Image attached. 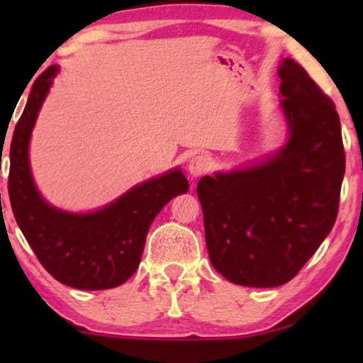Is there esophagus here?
<instances>
[{
    "label": "esophagus",
    "instance_id": "obj_1",
    "mask_svg": "<svg viewBox=\"0 0 363 363\" xmlns=\"http://www.w3.org/2000/svg\"><path fill=\"white\" fill-rule=\"evenodd\" d=\"M211 168V160L206 155H195L188 162V172H190L191 177H201L205 173L210 172Z\"/></svg>",
    "mask_w": 363,
    "mask_h": 363
}]
</instances>
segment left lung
<instances>
[{
  "mask_svg": "<svg viewBox=\"0 0 363 363\" xmlns=\"http://www.w3.org/2000/svg\"><path fill=\"white\" fill-rule=\"evenodd\" d=\"M289 140L259 165L198 182L208 255L228 281L289 282L329 235L345 173L334 102L294 59L279 67Z\"/></svg>",
  "mask_w": 363,
  "mask_h": 363,
  "instance_id": "1",
  "label": "left lung"
}]
</instances>
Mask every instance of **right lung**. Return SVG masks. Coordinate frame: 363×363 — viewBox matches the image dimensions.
Segmentation results:
<instances>
[{
    "label": "right lung",
    "instance_id": "obj_1",
    "mask_svg": "<svg viewBox=\"0 0 363 363\" xmlns=\"http://www.w3.org/2000/svg\"><path fill=\"white\" fill-rule=\"evenodd\" d=\"M56 74L57 67L51 66L36 79L14 127L9 147V201L24 238L54 279L76 289H111L137 271L152 221L173 196L188 191V182L175 168L87 215L48 205L34 186L28 147Z\"/></svg>",
    "mask_w": 363,
    "mask_h": 363
}]
</instances>
